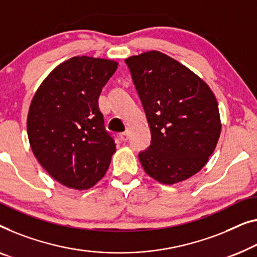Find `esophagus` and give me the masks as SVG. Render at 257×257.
I'll use <instances>...</instances> for the list:
<instances>
[{
	"instance_id": "34e87169",
	"label": "esophagus",
	"mask_w": 257,
	"mask_h": 257,
	"mask_svg": "<svg viewBox=\"0 0 257 257\" xmlns=\"http://www.w3.org/2000/svg\"><path fill=\"white\" fill-rule=\"evenodd\" d=\"M128 137H130L128 131H125V132H122V133H120V135H119L120 140H122V141H127L128 140Z\"/></svg>"
}]
</instances>
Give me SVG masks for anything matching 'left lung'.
<instances>
[{"mask_svg": "<svg viewBox=\"0 0 257 257\" xmlns=\"http://www.w3.org/2000/svg\"><path fill=\"white\" fill-rule=\"evenodd\" d=\"M125 62L151 128V146L139 153L141 166L160 183L187 180L206 165L220 136L213 92L161 52H145Z\"/></svg>", "mask_w": 257, "mask_h": 257, "instance_id": "obj_1", "label": "left lung"}]
</instances>
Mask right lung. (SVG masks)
I'll list each match as a JSON object with an SVG mask.
<instances>
[{
	"instance_id": "add662e5",
	"label": "right lung",
	"mask_w": 257,
	"mask_h": 257,
	"mask_svg": "<svg viewBox=\"0 0 257 257\" xmlns=\"http://www.w3.org/2000/svg\"><path fill=\"white\" fill-rule=\"evenodd\" d=\"M117 66L106 59L74 57L44 80L32 99L30 146L43 168L66 187L91 188L105 175L116 152L98 98Z\"/></svg>"
}]
</instances>
